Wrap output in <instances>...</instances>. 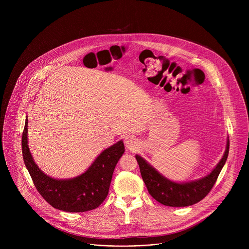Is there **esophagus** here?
Wrapping results in <instances>:
<instances>
[{
	"label": "esophagus",
	"mask_w": 249,
	"mask_h": 249,
	"mask_svg": "<svg viewBox=\"0 0 249 249\" xmlns=\"http://www.w3.org/2000/svg\"><path fill=\"white\" fill-rule=\"evenodd\" d=\"M125 146L128 150L130 151H134L137 149V146H138V143L135 138L131 137V136H128L125 138Z\"/></svg>",
	"instance_id": "1"
}]
</instances>
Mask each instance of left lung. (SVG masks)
<instances>
[{
  "instance_id": "1",
  "label": "left lung",
  "mask_w": 249,
  "mask_h": 249,
  "mask_svg": "<svg viewBox=\"0 0 249 249\" xmlns=\"http://www.w3.org/2000/svg\"><path fill=\"white\" fill-rule=\"evenodd\" d=\"M229 150L230 140L228 139L226 152L220 162L211 171V173L201 179L185 183H176L165 178L143 158L138 155L136 156V160L139 163L142 178H143L149 193L154 199L168 207H186L198 203L211 191L226 163L229 156Z\"/></svg>"
}]
</instances>
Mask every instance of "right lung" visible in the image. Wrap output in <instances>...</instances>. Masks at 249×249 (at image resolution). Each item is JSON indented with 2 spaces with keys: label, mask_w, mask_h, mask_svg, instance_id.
Wrapping results in <instances>:
<instances>
[{
  "label": "right lung",
  "mask_w": 249,
  "mask_h": 249,
  "mask_svg": "<svg viewBox=\"0 0 249 249\" xmlns=\"http://www.w3.org/2000/svg\"><path fill=\"white\" fill-rule=\"evenodd\" d=\"M22 157L39 194L52 207L69 213L97 208L107 197L114 168L125 152L122 141L104 150L83 174L71 179H55L34 162L27 145V117L21 138Z\"/></svg>",
  "instance_id": "obj_1"
}]
</instances>
